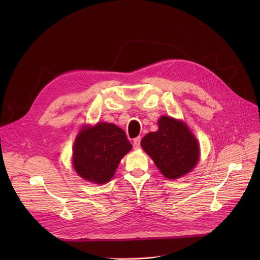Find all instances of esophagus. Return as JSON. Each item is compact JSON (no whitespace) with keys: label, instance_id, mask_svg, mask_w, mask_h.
Masks as SVG:
<instances>
[{"label":"esophagus","instance_id":"esophagus-1","mask_svg":"<svg viewBox=\"0 0 260 260\" xmlns=\"http://www.w3.org/2000/svg\"><path fill=\"white\" fill-rule=\"evenodd\" d=\"M140 142H141V138H140V137H137V138L134 139L133 145H134V148H135V149H137V148L140 147Z\"/></svg>","mask_w":260,"mask_h":260}]
</instances>
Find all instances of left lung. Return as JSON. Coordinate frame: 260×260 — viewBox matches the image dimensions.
<instances>
[{"instance_id":"8db88e82","label":"left lung","mask_w":260,"mask_h":260,"mask_svg":"<svg viewBox=\"0 0 260 260\" xmlns=\"http://www.w3.org/2000/svg\"><path fill=\"white\" fill-rule=\"evenodd\" d=\"M159 128L145 135L141 146L162 175L176 179L193 170L199 160V146L195 136L183 122L163 116Z\"/></svg>"}]
</instances>
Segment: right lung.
Masks as SVG:
<instances>
[{
	"instance_id": "1",
	"label": "right lung",
	"mask_w": 260,
	"mask_h": 260,
	"mask_svg": "<svg viewBox=\"0 0 260 260\" xmlns=\"http://www.w3.org/2000/svg\"><path fill=\"white\" fill-rule=\"evenodd\" d=\"M132 147L124 131L113 123L100 122L93 127H83L74 144V168L82 178L106 183Z\"/></svg>"
}]
</instances>
